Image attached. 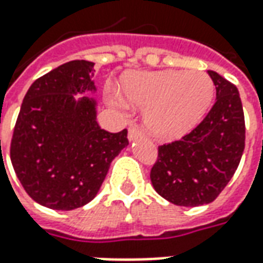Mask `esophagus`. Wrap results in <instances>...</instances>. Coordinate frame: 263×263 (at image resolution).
<instances>
[{
    "label": "esophagus",
    "instance_id": "34e87169",
    "mask_svg": "<svg viewBox=\"0 0 263 263\" xmlns=\"http://www.w3.org/2000/svg\"><path fill=\"white\" fill-rule=\"evenodd\" d=\"M142 131L138 128V126H131L129 129H128V139L129 141H135L138 138H142Z\"/></svg>",
    "mask_w": 263,
    "mask_h": 263
}]
</instances>
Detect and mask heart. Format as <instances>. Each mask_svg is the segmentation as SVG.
<instances>
[{
  "label": "heart",
  "instance_id": "b5f03b06",
  "mask_svg": "<svg viewBox=\"0 0 263 263\" xmlns=\"http://www.w3.org/2000/svg\"><path fill=\"white\" fill-rule=\"evenodd\" d=\"M215 86L204 71H141L122 81V94L132 107L145 109L143 125L159 141H176L193 131L214 98ZM117 104L125 103L117 98Z\"/></svg>",
  "mask_w": 263,
  "mask_h": 263
}]
</instances>
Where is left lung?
<instances>
[{
	"mask_svg": "<svg viewBox=\"0 0 263 263\" xmlns=\"http://www.w3.org/2000/svg\"><path fill=\"white\" fill-rule=\"evenodd\" d=\"M215 104L180 141L159 146L151 171L156 193L167 201L196 207L214 201L237 171L245 148V120L238 88L209 70Z\"/></svg>",
	"mask_w": 263,
	"mask_h": 263,
	"instance_id": "obj_1",
	"label": "left lung"
}]
</instances>
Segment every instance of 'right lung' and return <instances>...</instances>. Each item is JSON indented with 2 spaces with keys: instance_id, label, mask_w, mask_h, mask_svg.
I'll return each instance as SVG.
<instances>
[{
  "instance_id": "add662e5",
  "label": "right lung",
  "mask_w": 263,
  "mask_h": 263,
  "mask_svg": "<svg viewBox=\"0 0 263 263\" xmlns=\"http://www.w3.org/2000/svg\"><path fill=\"white\" fill-rule=\"evenodd\" d=\"M94 63L71 60L29 87L11 142V162L25 192L52 210L79 209L96 197L109 165L126 148V129L97 122Z\"/></svg>"
}]
</instances>
